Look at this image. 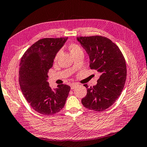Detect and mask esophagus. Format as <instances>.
I'll return each instance as SVG.
<instances>
[{
	"label": "esophagus",
	"mask_w": 147,
	"mask_h": 147,
	"mask_svg": "<svg viewBox=\"0 0 147 147\" xmlns=\"http://www.w3.org/2000/svg\"><path fill=\"white\" fill-rule=\"evenodd\" d=\"M76 86H77V84H71L70 85V87H71V90L75 89V88H76Z\"/></svg>",
	"instance_id": "1"
}]
</instances>
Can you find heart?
I'll return each instance as SVG.
<instances>
[{
    "label": "heart",
    "mask_w": 147,
    "mask_h": 147,
    "mask_svg": "<svg viewBox=\"0 0 147 147\" xmlns=\"http://www.w3.org/2000/svg\"><path fill=\"white\" fill-rule=\"evenodd\" d=\"M69 49H70V51L71 52V54L73 55H76L77 54L79 53V52H82V48L80 47L78 44L77 43H70V45H69ZM61 53V51H58L56 54L55 55V57H54V61H56L57 60V58L59 57V54Z\"/></svg>",
    "instance_id": "1"
}]
</instances>
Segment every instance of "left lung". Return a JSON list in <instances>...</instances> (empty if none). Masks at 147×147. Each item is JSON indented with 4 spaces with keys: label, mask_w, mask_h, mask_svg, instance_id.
<instances>
[{
    "label": "left lung",
    "mask_w": 147,
    "mask_h": 147,
    "mask_svg": "<svg viewBox=\"0 0 147 147\" xmlns=\"http://www.w3.org/2000/svg\"><path fill=\"white\" fill-rule=\"evenodd\" d=\"M77 39L89 54L90 68L100 73L96 85L89 88L86 86L87 95L81 102L88 109L103 111L115 103L123 89L125 59L118 47L106 37L96 35Z\"/></svg>",
    "instance_id": "8db88e82"
}]
</instances>
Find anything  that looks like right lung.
Masks as SVG:
<instances>
[{"label":"right lung","mask_w":147,"mask_h":147,"mask_svg":"<svg viewBox=\"0 0 147 147\" xmlns=\"http://www.w3.org/2000/svg\"><path fill=\"white\" fill-rule=\"evenodd\" d=\"M67 38L40 39L25 52L20 63L19 84L24 97L36 111L43 115L56 114L63 109L70 87L49 86L48 72L53 66L55 55Z\"/></svg>","instance_id":"add662e5"}]
</instances>
